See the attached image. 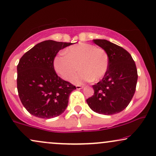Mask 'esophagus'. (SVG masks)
<instances>
[{"label":"esophagus","instance_id":"obj_1","mask_svg":"<svg viewBox=\"0 0 156 156\" xmlns=\"http://www.w3.org/2000/svg\"><path fill=\"white\" fill-rule=\"evenodd\" d=\"M83 86H80V85H77L76 86V89L78 90L83 89Z\"/></svg>","mask_w":156,"mask_h":156}]
</instances>
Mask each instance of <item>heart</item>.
<instances>
[{
  "mask_svg": "<svg viewBox=\"0 0 156 156\" xmlns=\"http://www.w3.org/2000/svg\"><path fill=\"white\" fill-rule=\"evenodd\" d=\"M54 68L63 79L70 80L76 84L83 82L98 81L104 77L108 70L109 56L102 48L92 44L80 43L73 45L57 56L54 61Z\"/></svg>",
  "mask_w": 156,
  "mask_h": 156,
  "instance_id": "heart-1",
  "label": "heart"
}]
</instances>
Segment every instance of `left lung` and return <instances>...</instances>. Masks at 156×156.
I'll list each match as a JSON object with an SVG mask.
<instances>
[{
	"label": "left lung",
	"instance_id": "8db88e82",
	"mask_svg": "<svg viewBox=\"0 0 156 156\" xmlns=\"http://www.w3.org/2000/svg\"><path fill=\"white\" fill-rule=\"evenodd\" d=\"M93 42L109 56V67L100 81L92 87L93 96L86 99L89 108L99 114L111 115L129 105L136 90L137 70L131 54L124 48L104 39Z\"/></svg>",
	"mask_w": 156,
	"mask_h": 156
}]
</instances>
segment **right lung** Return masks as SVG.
<instances>
[{
    "label": "right lung",
    "mask_w": 156,
    "mask_h": 156,
    "mask_svg": "<svg viewBox=\"0 0 156 156\" xmlns=\"http://www.w3.org/2000/svg\"><path fill=\"white\" fill-rule=\"evenodd\" d=\"M72 43L44 41L26 52L17 65V90L20 100L31 115L51 119L63 113L69 96L76 89L54 70V60L59 50Z\"/></svg>",
    "instance_id": "add662e5"
}]
</instances>
